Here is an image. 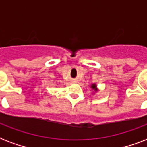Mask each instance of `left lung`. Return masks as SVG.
Masks as SVG:
<instances>
[{"label":"left lung","mask_w":147,"mask_h":147,"mask_svg":"<svg viewBox=\"0 0 147 147\" xmlns=\"http://www.w3.org/2000/svg\"><path fill=\"white\" fill-rule=\"evenodd\" d=\"M92 88H93V89H94L95 91H97V86L95 84H93V85H92Z\"/></svg>","instance_id":"1"}]
</instances>
